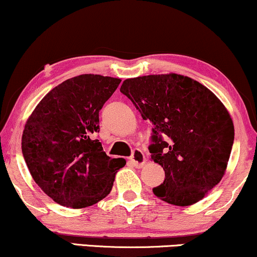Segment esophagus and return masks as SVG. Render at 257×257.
Returning <instances> with one entry per match:
<instances>
[{
  "label": "esophagus",
  "mask_w": 257,
  "mask_h": 257,
  "mask_svg": "<svg viewBox=\"0 0 257 257\" xmlns=\"http://www.w3.org/2000/svg\"><path fill=\"white\" fill-rule=\"evenodd\" d=\"M130 161H131L132 164H134V166L137 167V168L143 167L145 162H147V160H145L144 153L142 150H139V149H135L134 153H132L131 158H130Z\"/></svg>",
  "instance_id": "obj_1"
}]
</instances>
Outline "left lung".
Segmentation results:
<instances>
[{
  "mask_svg": "<svg viewBox=\"0 0 257 257\" xmlns=\"http://www.w3.org/2000/svg\"><path fill=\"white\" fill-rule=\"evenodd\" d=\"M120 91L154 125L149 151L166 173L154 194L176 206L200 201L229 162L235 127L225 106L205 85L177 74L127 78Z\"/></svg>",
  "mask_w": 257,
  "mask_h": 257,
  "instance_id": "8db88e82",
  "label": "left lung"
}]
</instances>
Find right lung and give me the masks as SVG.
<instances>
[{
	"label": "right lung",
	"mask_w": 257,
	"mask_h": 257,
	"mask_svg": "<svg viewBox=\"0 0 257 257\" xmlns=\"http://www.w3.org/2000/svg\"><path fill=\"white\" fill-rule=\"evenodd\" d=\"M121 80L84 74L49 91L27 119L22 155L38 186L57 204L91 206L112 191L115 174L126 164L110 158L99 139V112Z\"/></svg>",
	"instance_id": "add662e5"
}]
</instances>
